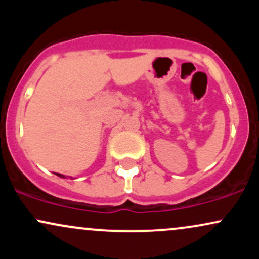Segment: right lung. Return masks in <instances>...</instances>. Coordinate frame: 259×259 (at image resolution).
<instances>
[{
  "label": "right lung",
  "instance_id": "1",
  "mask_svg": "<svg viewBox=\"0 0 259 259\" xmlns=\"http://www.w3.org/2000/svg\"><path fill=\"white\" fill-rule=\"evenodd\" d=\"M57 175H58V177H61V178H64L63 175H61V174H58V173H57Z\"/></svg>",
  "mask_w": 259,
  "mask_h": 259
}]
</instances>
